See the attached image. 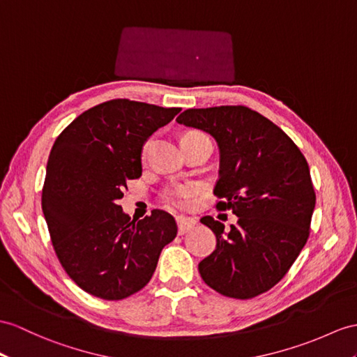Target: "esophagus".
<instances>
[{
  "label": "esophagus",
  "instance_id": "esophagus-1",
  "mask_svg": "<svg viewBox=\"0 0 357 357\" xmlns=\"http://www.w3.org/2000/svg\"><path fill=\"white\" fill-rule=\"evenodd\" d=\"M176 221H177V227H178V234H185L197 224V221L194 218H188V216H177Z\"/></svg>",
  "mask_w": 357,
  "mask_h": 357
}]
</instances>
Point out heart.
Listing matches in <instances>:
<instances>
[{"label":"heart","instance_id":"b5f03b06","mask_svg":"<svg viewBox=\"0 0 357 357\" xmlns=\"http://www.w3.org/2000/svg\"><path fill=\"white\" fill-rule=\"evenodd\" d=\"M198 192H199V188L197 185L188 183V185H180V186L169 189L168 192L165 194V198H167V202L171 206L185 208L198 195Z\"/></svg>","mask_w":357,"mask_h":357}]
</instances>
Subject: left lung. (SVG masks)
<instances>
[{
    "mask_svg": "<svg viewBox=\"0 0 357 357\" xmlns=\"http://www.w3.org/2000/svg\"><path fill=\"white\" fill-rule=\"evenodd\" d=\"M177 123L218 144L216 207L238 216L229 230L212 216L199 220L216 236L199 275L225 297H257L283 279L307 242L315 208L309 165L282 128L245 106L188 109Z\"/></svg>",
    "mask_w": 357,
    "mask_h": 357,
    "instance_id": "obj_1",
    "label": "left lung"
}]
</instances>
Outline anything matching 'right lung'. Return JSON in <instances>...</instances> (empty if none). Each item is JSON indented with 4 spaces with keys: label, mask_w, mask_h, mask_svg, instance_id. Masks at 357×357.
Wrapping results in <instances>:
<instances>
[{
    "label": "right lung",
    "mask_w": 357,
    "mask_h": 357,
    "mask_svg": "<svg viewBox=\"0 0 357 357\" xmlns=\"http://www.w3.org/2000/svg\"><path fill=\"white\" fill-rule=\"evenodd\" d=\"M181 109L110 100L77 116L51 149L42 211L68 275L102 300H123L151 280L163 247L177 236L154 208L130 221L118 199L142 176L144 144Z\"/></svg>",
    "instance_id": "obj_1"
}]
</instances>
